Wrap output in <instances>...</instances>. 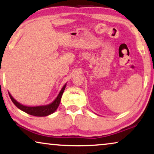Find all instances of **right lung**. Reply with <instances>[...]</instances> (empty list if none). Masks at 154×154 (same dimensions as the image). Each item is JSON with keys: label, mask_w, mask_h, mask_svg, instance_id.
Instances as JSON below:
<instances>
[{"label": "right lung", "mask_w": 154, "mask_h": 154, "mask_svg": "<svg viewBox=\"0 0 154 154\" xmlns=\"http://www.w3.org/2000/svg\"><path fill=\"white\" fill-rule=\"evenodd\" d=\"M66 84L63 86V88L61 90V91L59 93L58 96L57 97V98L52 102L51 104H49L48 105H44V106H24L20 103L14 100L12 97L11 94L9 93L10 97L12 101V102L14 103V104L17 107L18 109H20V110L24 111L25 113H28V114L35 116H47L51 114V113H54V111L57 110V109L58 108L59 105H60L61 98H62V94L64 92L65 88H66Z\"/></svg>", "instance_id": "add662e5"}]
</instances>
